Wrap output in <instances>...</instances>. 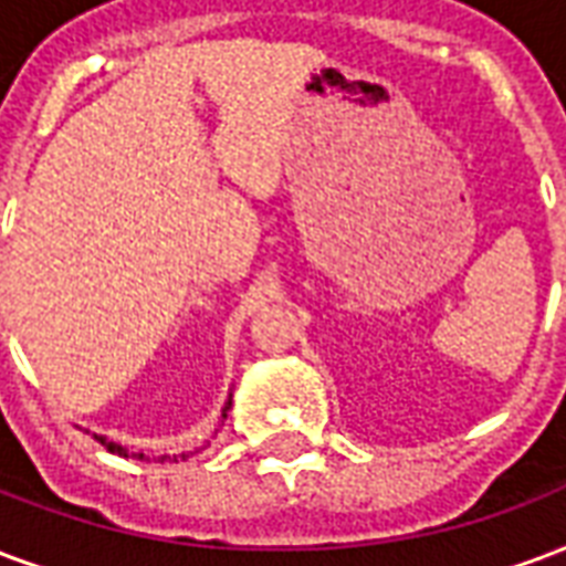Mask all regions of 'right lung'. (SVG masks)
Returning a JSON list of instances; mask_svg holds the SVG:
<instances>
[{"label": "right lung", "mask_w": 566, "mask_h": 566, "mask_svg": "<svg viewBox=\"0 0 566 566\" xmlns=\"http://www.w3.org/2000/svg\"><path fill=\"white\" fill-rule=\"evenodd\" d=\"M228 411H230V396H228V401H224V408H221V420H224V417H228ZM95 441L102 443V447H107V450H111V453H116V455H128V450H125V447H119V443L107 441V438H104V434H95ZM188 455H191V453H182V455H161V459H158V462H177V459H188ZM137 459H146V462H149V455H144V453H137Z\"/></svg>", "instance_id": "1"}]
</instances>
